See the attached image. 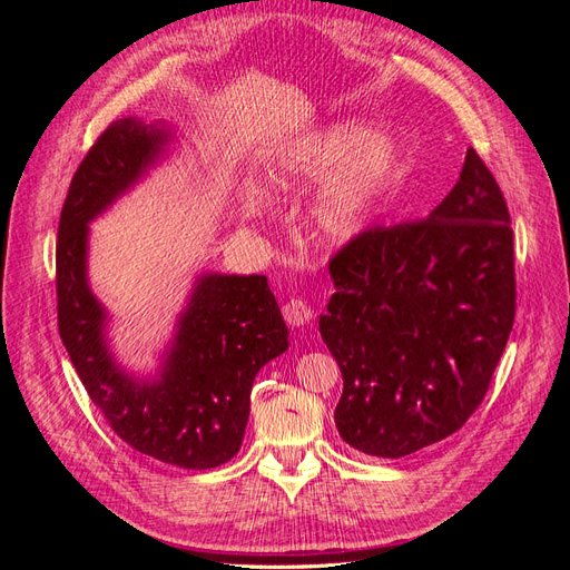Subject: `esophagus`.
Returning <instances> with one entry per match:
<instances>
[{
  "mask_svg": "<svg viewBox=\"0 0 570 570\" xmlns=\"http://www.w3.org/2000/svg\"><path fill=\"white\" fill-rule=\"evenodd\" d=\"M312 306H308L306 302L302 299H289L287 304H283V318L287 325L292 327H299V325H306L308 321H312Z\"/></svg>",
  "mask_w": 570,
  "mask_h": 570,
  "instance_id": "34e87169",
  "label": "esophagus"
}]
</instances>
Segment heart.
Masks as SVG:
<instances>
[{"mask_svg": "<svg viewBox=\"0 0 570 570\" xmlns=\"http://www.w3.org/2000/svg\"><path fill=\"white\" fill-rule=\"evenodd\" d=\"M364 135L356 124L333 126L316 140L292 149L273 170L278 189L318 183L337 170L314 206L316 235L327 245L347 243L364 228L404 161V147L396 137L373 135L364 140ZM245 209L249 216H262L266 202L258 193H247Z\"/></svg>", "mask_w": 570, "mask_h": 570, "instance_id": "heart-1", "label": "heart"}]
</instances>
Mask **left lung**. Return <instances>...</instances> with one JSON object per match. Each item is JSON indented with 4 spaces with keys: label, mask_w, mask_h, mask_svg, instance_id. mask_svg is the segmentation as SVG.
I'll return each mask as SVG.
<instances>
[{
    "label": "left lung",
    "mask_w": 570,
    "mask_h": 570,
    "mask_svg": "<svg viewBox=\"0 0 570 570\" xmlns=\"http://www.w3.org/2000/svg\"><path fill=\"white\" fill-rule=\"evenodd\" d=\"M507 199L475 149L438 209L373 226L331 258L318 331L342 371L335 425L354 450L400 459L485 400L515 316Z\"/></svg>",
    "instance_id": "1"
}]
</instances>
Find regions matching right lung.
<instances>
[{
	"label": "right lung",
	"instance_id": "obj_1",
	"mask_svg": "<svg viewBox=\"0 0 570 570\" xmlns=\"http://www.w3.org/2000/svg\"><path fill=\"white\" fill-rule=\"evenodd\" d=\"M166 135L120 118L73 174L57 237L59 335L80 383L132 450L180 469L230 461L245 438L252 383L287 350V325L266 275H204L180 318L161 381L135 383L105 347V312L85 281L88 223L157 157Z\"/></svg>",
	"mask_w": 570,
	"mask_h": 570
}]
</instances>
